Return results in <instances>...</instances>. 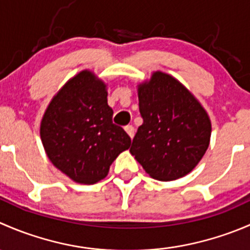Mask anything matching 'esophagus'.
<instances>
[{"label":"esophagus","instance_id":"obj_1","mask_svg":"<svg viewBox=\"0 0 250 250\" xmlns=\"http://www.w3.org/2000/svg\"><path fill=\"white\" fill-rule=\"evenodd\" d=\"M125 129L130 138L134 137V127H133V125H125Z\"/></svg>","mask_w":250,"mask_h":250}]
</instances>
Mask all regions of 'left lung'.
<instances>
[{
    "label": "left lung",
    "mask_w": 250,
    "mask_h": 250,
    "mask_svg": "<svg viewBox=\"0 0 250 250\" xmlns=\"http://www.w3.org/2000/svg\"><path fill=\"white\" fill-rule=\"evenodd\" d=\"M143 125L130 153L153 179L183 178L209 146L211 123L201 103L176 78L156 71L138 85Z\"/></svg>",
    "instance_id": "1"
}]
</instances>
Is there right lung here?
<instances>
[{"instance_id":"add662e5","label":"right lung","mask_w":250,"mask_h":250,"mask_svg":"<svg viewBox=\"0 0 250 250\" xmlns=\"http://www.w3.org/2000/svg\"><path fill=\"white\" fill-rule=\"evenodd\" d=\"M106 84L92 71L70 78L53 97L40 134L50 162L78 184L92 185L130 146L129 135L112 123Z\"/></svg>"}]
</instances>
